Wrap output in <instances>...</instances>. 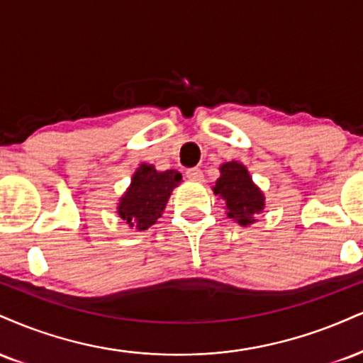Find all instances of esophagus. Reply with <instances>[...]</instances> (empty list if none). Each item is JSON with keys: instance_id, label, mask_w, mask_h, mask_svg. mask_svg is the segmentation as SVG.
I'll return each instance as SVG.
<instances>
[{"instance_id": "esophagus-1", "label": "esophagus", "mask_w": 363, "mask_h": 363, "mask_svg": "<svg viewBox=\"0 0 363 363\" xmlns=\"http://www.w3.org/2000/svg\"><path fill=\"white\" fill-rule=\"evenodd\" d=\"M186 176H187V179H189V181H193V182H203L204 181L203 170L198 169V167L187 169L186 170Z\"/></svg>"}]
</instances>
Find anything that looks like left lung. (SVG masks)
Instances as JSON below:
<instances>
[{
	"label": "left lung",
	"instance_id": "8db88e82",
	"mask_svg": "<svg viewBox=\"0 0 363 363\" xmlns=\"http://www.w3.org/2000/svg\"><path fill=\"white\" fill-rule=\"evenodd\" d=\"M221 176L213 187L215 194L225 199L226 215L242 226L255 223V215L265 208L264 193L253 184L243 164L231 160L220 167Z\"/></svg>",
	"mask_w": 363,
	"mask_h": 363
}]
</instances>
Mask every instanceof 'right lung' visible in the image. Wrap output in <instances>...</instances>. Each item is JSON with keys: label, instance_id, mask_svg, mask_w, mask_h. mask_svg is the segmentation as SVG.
Segmentation results:
<instances>
[{"label": "right lung", "instance_id": "1", "mask_svg": "<svg viewBox=\"0 0 363 363\" xmlns=\"http://www.w3.org/2000/svg\"><path fill=\"white\" fill-rule=\"evenodd\" d=\"M182 176L170 169L159 172L152 164H140L126 193L118 203V216L128 226L147 230L162 216L165 204Z\"/></svg>", "mask_w": 363, "mask_h": 363}]
</instances>
